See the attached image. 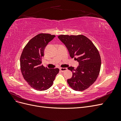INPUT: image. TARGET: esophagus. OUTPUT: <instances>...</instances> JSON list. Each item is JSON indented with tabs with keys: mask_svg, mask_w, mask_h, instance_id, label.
Instances as JSON below:
<instances>
[{
	"mask_svg": "<svg viewBox=\"0 0 121 121\" xmlns=\"http://www.w3.org/2000/svg\"><path fill=\"white\" fill-rule=\"evenodd\" d=\"M60 71L61 72H64V71L67 70V68H60Z\"/></svg>",
	"mask_w": 121,
	"mask_h": 121,
	"instance_id": "1",
	"label": "esophagus"
}]
</instances>
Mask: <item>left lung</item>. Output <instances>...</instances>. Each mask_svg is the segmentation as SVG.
<instances>
[{
  "mask_svg": "<svg viewBox=\"0 0 121 121\" xmlns=\"http://www.w3.org/2000/svg\"><path fill=\"white\" fill-rule=\"evenodd\" d=\"M58 38L67 47L70 56L74 57L79 64L76 69L68 68L73 74L67 80L69 86L78 91L88 88L95 82L100 70L101 57L98 49L83 35H60Z\"/></svg>",
  "mask_w": 121,
  "mask_h": 121,
  "instance_id": "obj_1",
  "label": "left lung"
}]
</instances>
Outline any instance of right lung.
Segmentation results:
<instances>
[{"label":"right lung","instance_id":"1","mask_svg":"<svg viewBox=\"0 0 121 121\" xmlns=\"http://www.w3.org/2000/svg\"><path fill=\"white\" fill-rule=\"evenodd\" d=\"M55 37L46 33L37 35L28 42L21 54L22 74L29 85L36 90L49 88L59 72L58 68L48 69L41 65L45 47Z\"/></svg>","mask_w":121,"mask_h":121}]
</instances>
